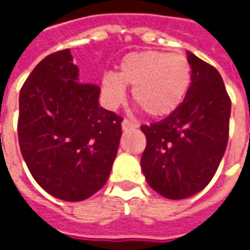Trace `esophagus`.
<instances>
[{
  "label": "esophagus",
  "mask_w": 250,
  "mask_h": 250,
  "mask_svg": "<svg viewBox=\"0 0 250 250\" xmlns=\"http://www.w3.org/2000/svg\"><path fill=\"white\" fill-rule=\"evenodd\" d=\"M138 125H135V123H132V122H130L128 119H125L123 122H122V128L125 131L127 130H132V128H136Z\"/></svg>",
  "instance_id": "1"
}]
</instances>
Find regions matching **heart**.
Instances as JSON below:
<instances>
[{"label": "heart", "instance_id": "heart-1", "mask_svg": "<svg viewBox=\"0 0 250 250\" xmlns=\"http://www.w3.org/2000/svg\"><path fill=\"white\" fill-rule=\"evenodd\" d=\"M191 84V65L182 55L142 51L125 55L118 73L105 72L102 79L104 98L111 107L123 103L125 85L132 98L150 116L173 114L182 104Z\"/></svg>", "mask_w": 250, "mask_h": 250}]
</instances>
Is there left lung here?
<instances>
[{
	"instance_id": "8db88e82",
	"label": "left lung",
	"mask_w": 250,
	"mask_h": 250,
	"mask_svg": "<svg viewBox=\"0 0 250 250\" xmlns=\"http://www.w3.org/2000/svg\"><path fill=\"white\" fill-rule=\"evenodd\" d=\"M191 84L178 108L158 123L142 125L147 145L141 159L147 184L168 199L201 191L214 177L229 138L230 98L222 77L188 52Z\"/></svg>"
}]
</instances>
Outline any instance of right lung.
<instances>
[{
    "mask_svg": "<svg viewBox=\"0 0 250 250\" xmlns=\"http://www.w3.org/2000/svg\"><path fill=\"white\" fill-rule=\"evenodd\" d=\"M99 96L98 85L79 82L69 49L41 60L21 88L20 150L36 182L62 201L89 198L111 173L123 119Z\"/></svg>",
    "mask_w": 250,
    "mask_h": 250,
    "instance_id": "1",
    "label": "right lung"
}]
</instances>
